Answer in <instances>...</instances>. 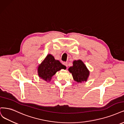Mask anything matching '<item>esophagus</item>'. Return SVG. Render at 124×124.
<instances>
[{
  "instance_id": "esophagus-1",
  "label": "esophagus",
  "mask_w": 124,
  "mask_h": 124,
  "mask_svg": "<svg viewBox=\"0 0 124 124\" xmlns=\"http://www.w3.org/2000/svg\"><path fill=\"white\" fill-rule=\"evenodd\" d=\"M63 65H65L66 67H68V63H67V62H64V63H63Z\"/></svg>"
}]
</instances>
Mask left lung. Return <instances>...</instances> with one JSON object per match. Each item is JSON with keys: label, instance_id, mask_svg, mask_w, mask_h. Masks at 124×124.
<instances>
[{"label": "left lung", "instance_id": "1", "mask_svg": "<svg viewBox=\"0 0 124 124\" xmlns=\"http://www.w3.org/2000/svg\"><path fill=\"white\" fill-rule=\"evenodd\" d=\"M68 70L72 74L74 80L78 83L86 82L90 74L86 66L81 60L73 61V66L70 67Z\"/></svg>", "mask_w": 124, "mask_h": 124}]
</instances>
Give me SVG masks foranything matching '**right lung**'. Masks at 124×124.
Listing matches in <instances>:
<instances>
[{"instance_id":"right-lung-1","label":"right lung","mask_w":124,"mask_h":124,"mask_svg":"<svg viewBox=\"0 0 124 124\" xmlns=\"http://www.w3.org/2000/svg\"><path fill=\"white\" fill-rule=\"evenodd\" d=\"M66 69V67L62 65L59 61L55 60L52 55L48 54L38 66V75L40 78L49 82L57 71Z\"/></svg>"}]
</instances>
